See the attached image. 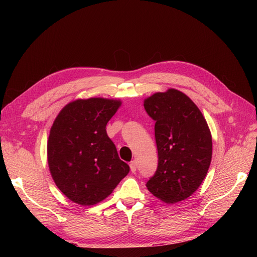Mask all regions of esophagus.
Returning a JSON list of instances; mask_svg holds the SVG:
<instances>
[{
	"mask_svg": "<svg viewBox=\"0 0 257 257\" xmlns=\"http://www.w3.org/2000/svg\"><path fill=\"white\" fill-rule=\"evenodd\" d=\"M129 166H130V170H131L132 173H134V172L137 171V167H138V166H137V161H134V160L131 161Z\"/></svg>",
	"mask_w": 257,
	"mask_h": 257,
	"instance_id": "1",
	"label": "esophagus"
}]
</instances>
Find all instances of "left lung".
Returning a JSON list of instances; mask_svg holds the SVG:
<instances>
[{
	"label": "left lung",
	"mask_w": 257,
	"mask_h": 257,
	"mask_svg": "<svg viewBox=\"0 0 257 257\" xmlns=\"http://www.w3.org/2000/svg\"><path fill=\"white\" fill-rule=\"evenodd\" d=\"M155 120L157 170L146 186L166 203L192 196L204 180L211 155V133L197 105L180 90L170 88L144 101Z\"/></svg>",
	"instance_id": "obj_1"
}]
</instances>
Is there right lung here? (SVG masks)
Segmentation results:
<instances>
[{
	"instance_id": "add662e5",
	"label": "right lung",
	"mask_w": 257,
	"mask_h": 257,
	"mask_svg": "<svg viewBox=\"0 0 257 257\" xmlns=\"http://www.w3.org/2000/svg\"><path fill=\"white\" fill-rule=\"evenodd\" d=\"M120 104L104 98L78 99L62 108L51 127L47 152L52 178L77 204L103 201L130 171L106 132Z\"/></svg>"
}]
</instances>
